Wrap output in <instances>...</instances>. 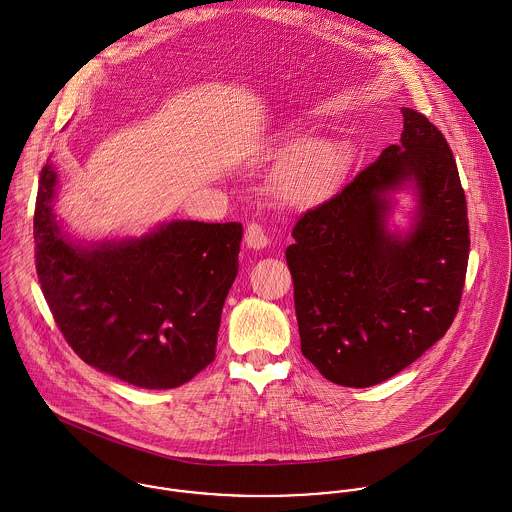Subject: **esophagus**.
<instances>
[{
  "label": "esophagus",
  "instance_id": "esophagus-1",
  "mask_svg": "<svg viewBox=\"0 0 512 512\" xmlns=\"http://www.w3.org/2000/svg\"><path fill=\"white\" fill-rule=\"evenodd\" d=\"M269 243V237L261 224H249L245 229V245L249 249H265Z\"/></svg>",
  "mask_w": 512,
  "mask_h": 512
}]
</instances>
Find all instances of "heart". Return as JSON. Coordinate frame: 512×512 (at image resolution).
I'll list each match as a JSON object with an SVG mask.
<instances>
[{"instance_id": "heart-1", "label": "heart", "mask_w": 512, "mask_h": 512, "mask_svg": "<svg viewBox=\"0 0 512 512\" xmlns=\"http://www.w3.org/2000/svg\"><path fill=\"white\" fill-rule=\"evenodd\" d=\"M288 153L275 174V188L284 204L304 210L326 202L340 186L347 153L338 141L292 135L281 141Z\"/></svg>"}]
</instances>
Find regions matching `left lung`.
<instances>
[{"instance_id":"obj_1","label":"left lung","mask_w":512,"mask_h":512,"mask_svg":"<svg viewBox=\"0 0 512 512\" xmlns=\"http://www.w3.org/2000/svg\"><path fill=\"white\" fill-rule=\"evenodd\" d=\"M387 147L332 200L292 229L286 265L302 355L332 383L379 385L444 338L469 257L465 194L448 141L402 108ZM412 189L411 228H390L394 194Z\"/></svg>"}]
</instances>
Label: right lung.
<instances>
[{"label": "right lung", "instance_id": "1", "mask_svg": "<svg viewBox=\"0 0 512 512\" xmlns=\"http://www.w3.org/2000/svg\"><path fill=\"white\" fill-rule=\"evenodd\" d=\"M58 174L41 171L33 220L37 275L82 361L139 389H174L216 357L243 226L163 222L123 239L78 241L55 212Z\"/></svg>", "mask_w": 512, "mask_h": 512}]
</instances>
